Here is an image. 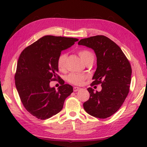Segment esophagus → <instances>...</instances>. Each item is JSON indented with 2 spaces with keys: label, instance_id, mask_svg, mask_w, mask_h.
<instances>
[{
  "label": "esophagus",
  "instance_id": "obj_1",
  "mask_svg": "<svg viewBox=\"0 0 147 147\" xmlns=\"http://www.w3.org/2000/svg\"><path fill=\"white\" fill-rule=\"evenodd\" d=\"M80 89H81V88H79V87L75 86V87H74V88H73V91H74V92H78V91H79V90H80Z\"/></svg>",
  "mask_w": 147,
  "mask_h": 147
}]
</instances>
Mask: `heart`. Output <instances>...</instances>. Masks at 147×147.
Masks as SVG:
<instances>
[{
	"label": "heart",
	"mask_w": 147,
	"mask_h": 147,
	"mask_svg": "<svg viewBox=\"0 0 147 147\" xmlns=\"http://www.w3.org/2000/svg\"><path fill=\"white\" fill-rule=\"evenodd\" d=\"M79 55L85 64L90 60H91L92 59H94V56H93L92 53L89 51H87V50L80 51L79 52ZM67 56V54H65V53H62L59 56L57 59V67L60 71H63L65 69ZM85 79L86 76L77 73H71L67 77L68 82L75 85H82Z\"/></svg>",
	"instance_id": "obj_1"
}]
</instances>
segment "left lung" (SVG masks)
<instances>
[{
  "label": "left lung",
  "mask_w": 147,
  "mask_h": 147,
  "mask_svg": "<svg viewBox=\"0 0 147 147\" xmlns=\"http://www.w3.org/2000/svg\"><path fill=\"white\" fill-rule=\"evenodd\" d=\"M78 45L94 51L96 69L92 86L101 83L102 90L94 93L90 87V98L83 104L87 113L105 119L119 110L129 90L131 67L121 48L107 37L96 35L80 40Z\"/></svg>",
  "instance_id": "1"
}]
</instances>
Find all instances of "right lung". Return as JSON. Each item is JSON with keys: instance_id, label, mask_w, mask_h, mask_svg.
<instances>
[{"instance_id": "right-lung-1", "label": "right lung", "mask_w": 147, "mask_h": 147, "mask_svg": "<svg viewBox=\"0 0 147 147\" xmlns=\"http://www.w3.org/2000/svg\"><path fill=\"white\" fill-rule=\"evenodd\" d=\"M75 38L45 35L24 49L19 57L15 84L24 107L33 116L44 120L57 114L73 88L60 80L56 90L52 80L60 79L57 59L62 51L71 47Z\"/></svg>"}]
</instances>
